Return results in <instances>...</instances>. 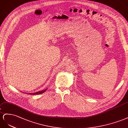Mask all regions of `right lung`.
<instances>
[{
  "instance_id": "add662e5",
  "label": "right lung",
  "mask_w": 128,
  "mask_h": 128,
  "mask_svg": "<svg viewBox=\"0 0 128 128\" xmlns=\"http://www.w3.org/2000/svg\"><path fill=\"white\" fill-rule=\"evenodd\" d=\"M46 88L45 90H40V91H38V92H34V93H27L28 94H30V95H35V94H42L44 92L46 91Z\"/></svg>"
}]
</instances>
